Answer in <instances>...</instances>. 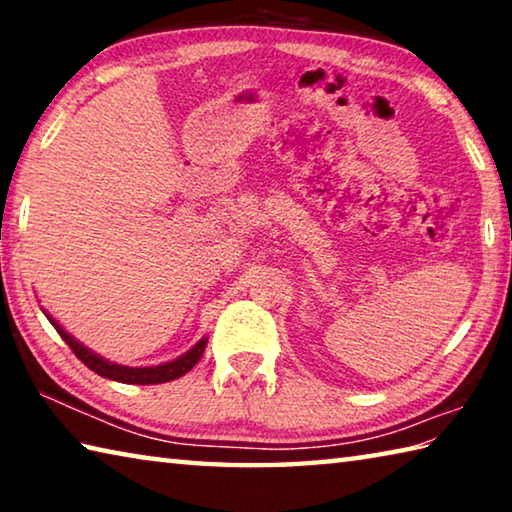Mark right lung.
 <instances>
[{
	"mask_svg": "<svg viewBox=\"0 0 512 512\" xmlns=\"http://www.w3.org/2000/svg\"><path fill=\"white\" fill-rule=\"evenodd\" d=\"M42 311H45V309H42ZM45 316L49 318V323L56 327V332L63 336V341L74 350L76 357H79L85 363V366L97 372V375H101V377L119 381V384H142V386H146V384H164V381L183 377L185 372L192 370L196 363L201 361L203 352H205V345H207V336H203V339L198 341L194 348H189L185 354H180V357L171 359L167 363H158V366H144V368L121 366V363L110 361L106 357H101V354H97L94 350L85 348L81 341H76L72 334L65 332L63 325H58V320L51 314H47V311H45Z\"/></svg>",
	"mask_w": 512,
	"mask_h": 512,
	"instance_id": "obj_1",
	"label": "right lung"
}]
</instances>
